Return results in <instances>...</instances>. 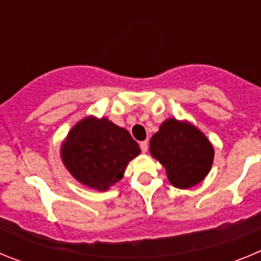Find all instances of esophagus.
Listing matches in <instances>:
<instances>
[{
    "mask_svg": "<svg viewBox=\"0 0 261 261\" xmlns=\"http://www.w3.org/2000/svg\"><path fill=\"white\" fill-rule=\"evenodd\" d=\"M140 147H141L142 153H146L147 147H149V144H147V141H142L141 144H140Z\"/></svg>",
    "mask_w": 261,
    "mask_h": 261,
    "instance_id": "34e87169",
    "label": "esophagus"
}]
</instances>
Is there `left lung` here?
<instances>
[{"label":"left lung","mask_w":261,"mask_h":261,"mask_svg":"<svg viewBox=\"0 0 261 261\" xmlns=\"http://www.w3.org/2000/svg\"><path fill=\"white\" fill-rule=\"evenodd\" d=\"M150 154L166 168L168 181L188 190L211 171L214 149L208 137L187 120H165L150 138Z\"/></svg>","instance_id":"obj_1"}]
</instances>
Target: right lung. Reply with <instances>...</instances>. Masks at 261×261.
I'll use <instances>...</instances> for the list:
<instances>
[{
	"label": "right lung",
	"mask_w": 261,
	"mask_h": 261,
	"mask_svg": "<svg viewBox=\"0 0 261 261\" xmlns=\"http://www.w3.org/2000/svg\"><path fill=\"white\" fill-rule=\"evenodd\" d=\"M141 149L126 129L107 117L86 116L69 130L60 147L61 161L81 184L107 191L121 180Z\"/></svg>",
	"instance_id": "1"
}]
</instances>
